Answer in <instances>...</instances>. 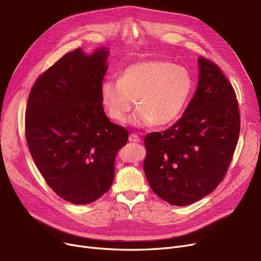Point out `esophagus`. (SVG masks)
Segmentation results:
<instances>
[{
    "instance_id": "obj_1",
    "label": "esophagus",
    "mask_w": 261,
    "mask_h": 261,
    "mask_svg": "<svg viewBox=\"0 0 261 261\" xmlns=\"http://www.w3.org/2000/svg\"><path fill=\"white\" fill-rule=\"evenodd\" d=\"M129 142H131V143H140L141 139L139 138V135L132 133V134L129 135Z\"/></svg>"
}]
</instances>
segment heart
<instances>
[{
    "mask_svg": "<svg viewBox=\"0 0 261 261\" xmlns=\"http://www.w3.org/2000/svg\"><path fill=\"white\" fill-rule=\"evenodd\" d=\"M193 89V81L184 67L161 60H143L120 71L118 80L107 79L101 84L100 97L107 115L123 123L135 105L130 118L135 127L155 124L167 127L182 113Z\"/></svg>",
    "mask_w": 261,
    "mask_h": 261,
    "instance_id": "b5f03b06",
    "label": "heart"
}]
</instances>
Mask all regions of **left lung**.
Instances as JSON below:
<instances>
[{"mask_svg":"<svg viewBox=\"0 0 261 261\" xmlns=\"http://www.w3.org/2000/svg\"><path fill=\"white\" fill-rule=\"evenodd\" d=\"M198 84L182 117L144 139V172L154 193L174 206L210 194L223 180L240 133L236 93L219 67L198 58Z\"/></svg>","mask_w":261,"mask_h":261,"instance_id":"left-lung-1","label":"left lung"}]
</instances>
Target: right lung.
<instances>
[{"instance_id":"add662e5","label":"right lung","mask_w":261,"mask_h":261,"mask_svg":"<svg viewBox=\"0 0 261 261\" xmlns=\"http://www.w3.org/2000/svg\"><path fill=\"white\" fill-rule=\"evenodd\" d=\"M106 47L65 54L34 84L25 112L30 152L48 186L63 199L86 205L110 190L128 131L110 121L100 87Z\"/></svg>"}]
</instances>
